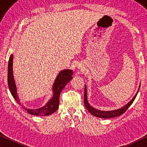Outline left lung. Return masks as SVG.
I'll return each mask as SVG.
<instances>
[{"label":"left lung","mask_w":147,"mask_h":147,"mask_svg":"<svg viewBox=\"0 0 147 147\" xmlns=\"http://www.w3.org/2000/svg\"><path fill=\"white\" fill-rule=\"evenodd\" d=\"M138 91L137 92V93L136 94V95L134 96V97L131 99V100L126 105L123 106V108H121V109H117V110L104 111H100V110H98V109H96L95 108H93V107H91L90 105H89V103L88 102V100H87L86 87L85 86V88H84V105H85L86 108L87 109H88V111H89V113H91L92 115L94 116L97 117L105 118V119L115 117H117L122 115V114H123L126 110H127L128 108L130 107V106L132 104L134 100H135L137 94L138 93Z\"/></svg>","instance_id":"8db88e82"}]
</instances>
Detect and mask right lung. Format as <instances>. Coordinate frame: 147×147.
<instances>
[{"mask_svg":"<svg viewBox=\"0 0 147 147\" xmlns=\"http://www.w3.org/2000/svg\"><path fill=\"white\" fill-rule=\"evenodd\" d=\"M13 56L11 55L9 56L8 61V84L12 96H13L15 100L19 104L21 105L20 103L19 96L17 95V89L16 84H15L13 76ZM73 72L71 70H63L57 76L56 80L53 87L54 91L53 96L48 103L43 108H41L38 109H25L27 112L33 115L36 116H45L49 115L53 113L58 109L59 103V94L66 84H67L73 78ZM23 107V106H22Z\"/></svg>","mask_w":147,"mask_h":147,"instance_id":"obj_1","label":"right lung"}]
</instances>
